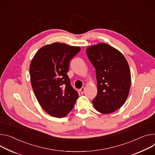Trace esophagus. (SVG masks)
Instances as JSON below:
<instances>
[{
    "mask_svg": "<svg viewBox=\"0 0 155 155\" xmlns=\"http://www.w3.org/2000/svg\"><path fill=\"white\" fill-rule=\"evenodd\" d=\"M85 88H84V87H82L80 90V93H81V94H83V93H84V91H85Z\"/></svg>",
    "mask_w": 155,
    "mask_h": 155,
    "instance_id": "34e87169",
    "label": "esophagus"
}]
</instances>
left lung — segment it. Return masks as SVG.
<instances>
[{
  "label": "left lung",
  "instance_id": "1",
  "mask_svg": "<svg viewBox=\"0 0 155 155\" xmlns=\"http://www.w3.org/2000/svg\"><path fill=\"white\" fill-rule=\"evenodd\" d=\"M86 52L96 70L97 93L93 104L101 113H112L124 104L129 93L128 62L120 52L105 43L88 47Z\"/></svg>",
  "mask_w": 155,
  "mask_h": 155
}]
</instances>
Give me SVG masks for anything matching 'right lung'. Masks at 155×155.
Returning a JSON list of instances; mask_svg holds the SVG:
<instances>
[{
  "label": "right lung",
  "instance_id": "1",
  "mask_svg": "<svg viewBox=\"0 0 155 155\" xmlns=\"http://www.w3.org/2000/svg\"><path fill=\"white\" fill-rule=\"evenodd\" d=\"M80 47L54 43L42 47L30 66L31 86L40 106L52 117H65L78 97L67 74Z\"/></svg>",
  "mask_w": 155,
  "mask_h": 155
}]
</instances>
